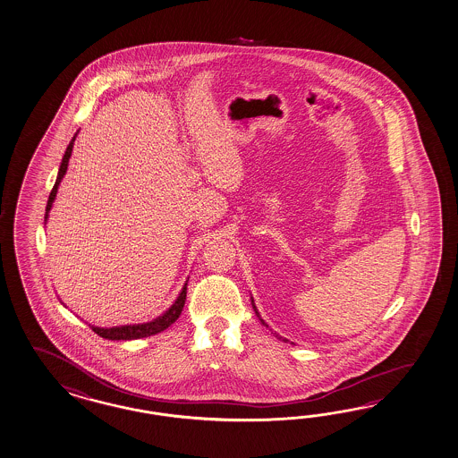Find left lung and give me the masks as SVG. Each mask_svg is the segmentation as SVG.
I'll return each instance as SVG.
<instances>
[{"mask_svg": "<svg viewBox=\"0 0 458 458\" xmlns=\"http://www.w3.org/2000/svg\"><path fill=\"white\" fill-rule=\"evenodd\" d=\"M253 308H255V312H257V316H258V318H259V314H258L257 306H255V304H253ZM259 319H261V318H259ZM261 323L265 324V321H263V319H261ZM265 326H267V324H265Z\"/></svg>", "mask_w": 458, "mask_h": 458, "instance_id": "obj_1", "label": "left lung"}]
</instances>
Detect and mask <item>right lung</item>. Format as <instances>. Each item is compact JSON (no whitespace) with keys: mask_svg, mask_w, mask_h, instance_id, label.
<instances>
[{"mask_svg":"<svg viewBox=\"0 0 458 458\" xmlns=\"http://www.w3.org/2000/svg\"><path fill=\"white\" fill-rule=\"evenodd\" d=\"M74 140L76 137H72V140L69 142V146L66 148V154L63 157V162H61V167H59V174H57L56 183L49 193V200H47V207H46V218H47V212L51 210V205L53 200L56 197L57 185L61 179L64 177L66 174L67 164H69V157L72 152V146H74ZM187 300V283L183 286V290L180 293L177 301L172 304V308L168 311L164 312L160 318H157L154 321L146 324H134V326H119V327H109V329H104V327H94L92 326V331L98 335H101L104 339H109V341H129V339H139V337H147V335H154L157 333H162L164 329H167L168 326L177 321V318L180 316V312L183 310V304Z\"/></svg>","mask_w":458,"mask_h":458,"instance_id":"obj_1","label":"right lung"}]
</instances>
